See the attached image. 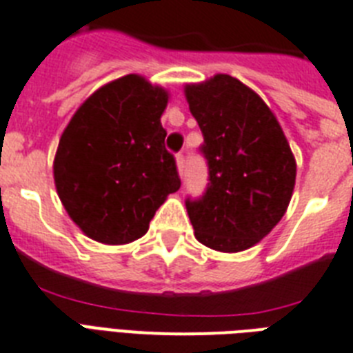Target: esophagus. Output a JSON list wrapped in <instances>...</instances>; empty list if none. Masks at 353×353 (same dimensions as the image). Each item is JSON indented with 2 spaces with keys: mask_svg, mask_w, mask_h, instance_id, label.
I'll return each instance as SVG.
<instances>
[{
  "mask_svg": "<svg viewBox=\"0 0 353 353\" xmlns=\"http://www.w3.org/2000/svg\"><path fill=\"white\" fill-rule=\"evenodd\" d=\"M184 165H185L184 154L179 153V154H176V168H179V173L180 174H182V171H184Z\"/></svg>",
  "mask_w": 353,
  "mask_h": 353,
  "instance_id": "1",
  "label": "esophagus"
}]
</instances>
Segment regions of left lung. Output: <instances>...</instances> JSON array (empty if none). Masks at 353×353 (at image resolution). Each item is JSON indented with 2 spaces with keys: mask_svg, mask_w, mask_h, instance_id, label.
Segmentation results:
<instances>
[{
  "mask_svg": "<svg viewBox=\"0 0 353 353\" xmlns=\"http://www.w3.org/2000/svg\"><path fill=\"white\" fill-rule=\"evenodd\" d=\"M185 98L210 174L205 193L185 200L194 236L216 252L248 250L288 210L297 174L288 140L262 98L233 76L185 85Z\"/></svg>",
  "mask_w": 353,
  "mask_h": 353,
  "instance_id": "left-lung-1",
  "label": "left lung"
}]
</instances>
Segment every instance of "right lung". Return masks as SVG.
Segmentation results:
<instances>
[{"instance_id": "1", "label": "right lung", "mask_w": 353, "mask_h": 353, "mask_svg": "<svg viewBox=\"0 0 353 353\" xmlns=\"http://www.w3.org/2000/svg\"><path fill=\"white\" fill-rule=\"evenodd\" d=\"M168 98L142 76H122L92 92L65 128L54 157L56 191L92 241H137L168 194L179 191L160 123Z\"/></svg>"}]
</instances>
